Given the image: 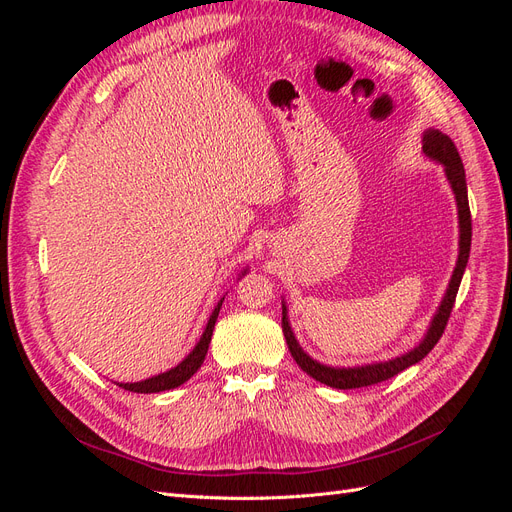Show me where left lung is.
Segmentation results:
<instances>
[{
	"mask_svg": "<svg viewBox=\"0 0 512 512\" xmlns=\"http://www.w3.org/2000/svg\"><path fill=\"white\" fill-rule=\"evenodd\" d=\"M423 153L427 158L436 160L444 166V173L448 183H451V190L457 200V215H459V256H457V265L453 271L451 282H448L444 299L438 307L436 316H433L429 329L423 337V342L414 346L410 352L395 356L391 361H382V363H371V365H359V367H331V365H322L314 361L312 356L303 352L299 346L297 337H294L290 322H288V312L286 305H282V331L286 337L288 350L292 354V359L297 361V365L305 371L307 376H312L314 380L333 386V389H361V386H371L389 380L397 376L399 371H404L406 367L423 361L425 356L431 352V348L438 344V339L442 337L446 322L451 318L453 305L457 290L461 284L463 271H466L468 258H470V245H472V215H470V205H468V185H466V170H463V162L459 158V151L455 143L442 134L440 130H427L423 134Z\"/></svg>",
	"mask_w": 512,
	"mask_h": 512,
	"instance_id": "8db88e82",
	"label": "left lung"
}]
</instances>
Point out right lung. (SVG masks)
<instances>
[{
  "instance_id": "obj_1",
  "label": "right lung",
  "mask_w": 512,
  "mask_h": 512,
  "mask_svg": "<svg viewBox=\"0 0 512 512\" xmlns=\"http://www.w3.org/2000/svg\"><path fill=\"white\" fill-rule=\"evenodd\" d=\"M247 271V269H245ZM245 271H241V275H245ZM224 301V299H222ZM222 301L218 303V307L213 309V314L207 322V327L203 331V337L198 339V344L194 346V350L185 356V359L173 367L164 371V374H158L153 378H147L143 382H117L123 391H132V393H160V391H170V389H177V386H181L185 380H190L198 367L203 365L205 356H207V350H209V344H211V335H213V327H215V320H218V314H220V307H222Z\"/></svg>"
}]
</instances>
